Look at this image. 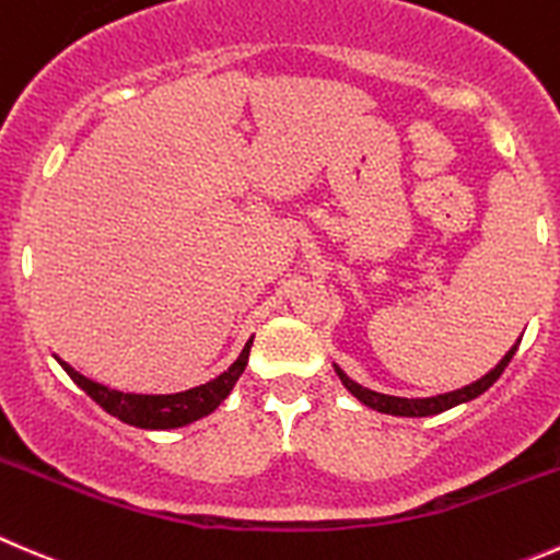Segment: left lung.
Returning <instances> with one entry per match:
<instances>
[{
  "mask_svg": "<svg viewBox=\"0 0 560 560\" xmlns=\"http://www.w3.org/2000/svg\"><path fill=\"white\" fill-rule=\"evenodd\" d=\"M514 350H517V347H512V350H509L506 355H503V361L498 363V366L492 369L490 374H485V377H481V380H476V383L465 385V388H459V390H452V394L430 396V399H401V396H385V394H377V390H369V388H363V385L352 383V380L347 377V374L341 372L339 366H336V374H339L341 383L347 385V390H350V394H355L358 399H361L366 407H372V410L388 412V416H410V418L438 416V412L448 410V407L463 405V401H470V399H476V396H479V394H485V390L490 388V385L495 383L498 377H501L503 369L509 366V361H512Z\"/></svg>",
  "mask_w": 560,
  "mask_h": 560,
  "instance_id": "obj_1",
  "label": "left lung"
}]
</instances>
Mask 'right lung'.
<instances>
[{"mask_svg": "<svg viewBox=\"0 0 560 560\" xmlns=\"http://www.w3.org/2000/svg\"><path fill=\"white\" fill-rule=\"evenodd\" d=\"M248 350H252V341L243 347L241 358L226 369L224 374H219L210 383L197 385V388H188L183 394H164V396H153V394H122V390L106 388V385L95 383V380L84 377L75 369H70L68 363H62L65 372L70 374L79 388H84L108 416L119 418L125 424L142 427V430H175V427L191 424L197 418L208 416L213 412L221 401L226 399V394L232 390L235 380L241 377L243 369H246L248 361Z\"/></svg>", "mask_w": 560, "mask_h": 560, "instance_id": "right-lung-1", "label": "right lung"}]
</instances>
